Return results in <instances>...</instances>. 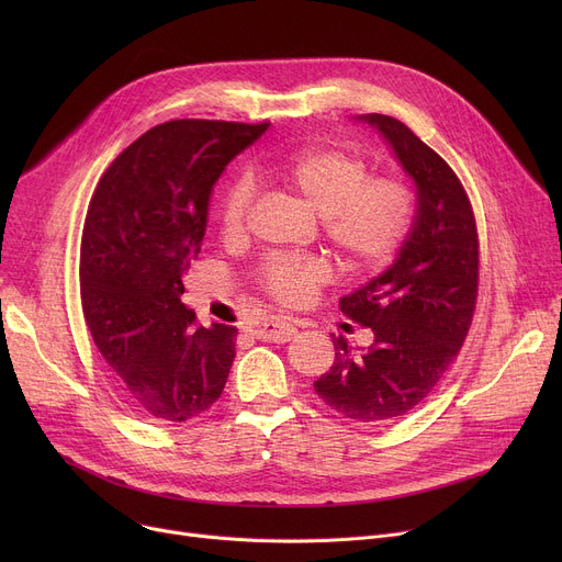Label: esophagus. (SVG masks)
<instances>
[{"label": "esophagus", "mask_w": 562, "mask_h": 562, "mask_svg": "<svg viewBox=\"0 0 562 562\" xmlns=\"http://www.w3.org/2000/svg\"><path fill=\"white\" fill-rule=\"evenodd\" d=\"M296 328H293V323L284 321V318H263L259 321L252 335L257 339H263V341H276V344H286L291 341L293 337H296Z\"/></svg>", "instance_id": "esophagus-1"}]
</instances>
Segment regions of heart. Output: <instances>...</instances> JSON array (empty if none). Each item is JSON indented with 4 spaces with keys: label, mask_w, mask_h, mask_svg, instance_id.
<instances>
[{
    "label": "heart",
    "mask_w": 562,
    "mask_h": 562,
    "mask_svg": "<svg viewBox=\"0 0 562 562\" xmlns=\"http://www.w3.org/2000/svg\"><path fill=\"white\" fill-rule=\"evenodd\" d=\"M261 180L284 189L321 216V227L346 269H371L385 261L403 241L412 218V193L398 177H369L362 157L316 147L257 168ZM252 187L234 177L221 200L225 239L244 234ZM261 282L284 303H303L328 280L318 259L273 257L261 266Z\"/></svg>",
    "instance_id": "obj_1"
}]
</instances>
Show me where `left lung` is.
Here are the masks:
<instances>
[{
    "mask_svg": "<svg viewBox=\"0 0 562 562\" xmlns=\"http://www.w3.org/2000/svg\"><path fill=\"white\" fill-rule=\"evenodd\" d=\"M385 138L415 189V221L390 269L339 301L373 330L352 352L335 337V362L316 394L346 419L385 424L415 409L445 375L471 326L479 293V239L467 193L435 150L392 115H356Z\"/></svg>",
    "mask_w": 562,
    "mask_h": 562,
    "instance_id": "8db88e82",
    "label": "left lung"
}]
</instances>
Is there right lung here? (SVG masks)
<instances>
[{
	"instance_id": "obj_1",
	"label": "right lung",
	"mask_w": 562,
	"mask_h": 562,
	"mask_svg": "<svg viewBox=\"0 0 562 562\" xmlns=\"http://www.w3.org/2000/svg\"><path fill=\"white\" fill-rule=\"evenodd\" d=\"M269 125H157L117 155L88 206L83 318L117 396L143 417L189 422L223 394L236 328H198L182 278L200 255L218 177Z\"/></svg>"
}]
</instances>
